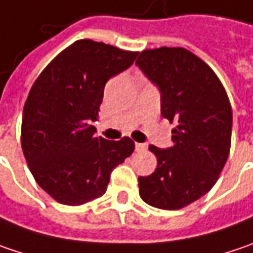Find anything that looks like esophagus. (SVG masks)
<instances>
[{
    "label": "esophagus",
    "instance_id": "1",
    "mask_svg": "<svg viewBox=\"0 0 253 253\" xmlns=\"http://www.w3.org/2000/svg\"><path fill=\"white\" fill-rule=\"evenodd\" d=\"M134 149H136V152H137V153H141V152H144V150H146V144H143V143H136Z\"/></svg>",
    "mask_w": 253,
    "mask_h": 253
}]
</instances>
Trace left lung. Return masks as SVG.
I'll list each match as a JSON object with an SVG mask.
<instances>
[{
	"label": "left lung",
	"instance_id": "left-lung-1",
	"mask_svg": "<svg viewBox=\"0 0 253 253\" xmlns=\"http://www.w3.org/2000/svg\"><path fill=\"white\" fill-rule=\"evenodd\" d=\"M136 64L159 87L162 116L176 123L171 147L149 146L157 168L139 177V193L153 208L182 209L213 187L228 160L229 98L215 71L182 47L143 50Z\"/></svg>",
	"mask_w": 253,
	"mask_h": 253
}]
</instances>
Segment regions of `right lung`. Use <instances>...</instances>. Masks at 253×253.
<instances>
[{"label":"right lung","instance_id":"right-lung-1","mask_svg":"<svg viewBox=\"0 0 253 253\" xmlns=\"http://www.w3.org/2000/svg\"><path fill=\"white\" fill-rule=\"evenodd\" d=\"M137 52L79 40L41 71L24 104L21 147L38 186L54 201L79 206L103 196L110 173L134 152L130 137H96L104 85Z\"/></svg>","mask_w":253,"mask_h":253}]
</instances>
